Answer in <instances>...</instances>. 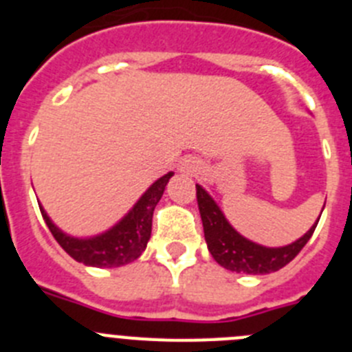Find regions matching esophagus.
Listing matches in <instances>:
<instances>
[{
  "instance_id": "1",
  "label": "esophagus",
  "mask_w": 352,
  "mask_h": 352,
  "mask_svg": "<svg viewBox=\"0 0 352 352\" xmlns=\"http://www.w3.org/2000/svg\"><path fill=\"white\" fill-rule=\"evenodd\" d=\"M199 169H201V162L194 157L183 158V160L179 162V170L185 174H195Z\"/></svg>"
}]
</instances>
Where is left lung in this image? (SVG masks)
<instances>
[{"mask_svg":"<svg viewBox=\"0 0 352 352\" xmlns=\"http://www.w3.org/2000/svg\"><path fill=\"white\" fill-rule=\"evenodd\" d=\"M195 188H197L199 213L203 220L208 250L220 266L231 270V272L247 273V275H264V273L278 272L300 254L301 248L307 245V241L312 238L314 231H316L317 223H314L310 231L296 239L294 243L278 248L263 247V245L254 243L236 232L203 186L195 185Z\"/></svg>","mask_w":352,"mask_h":352,"instance_id":"8db88e82","label":"left lung"}]
</instances>
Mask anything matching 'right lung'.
Masks as SVG:
<instances>
[{
    "label": "right lung",
    "instance_id": "add662e5",
    "mask_svg": "<svg viewBox=\"0 0 352 352\" xmlns=\"http://www.w3.org/2000/svg\"><path fill=\"white\" fill-rule=\"evenodd\" d=\"M173 173H167L160 179L149 186L142 194L135 206L109 231L93 238H72L52 223L42 204H38L42 217L47 223L49 231L61 245L68 256L77 263L96 266V268H118L138 259L144 252L148 239L151 236V220H153L155 206L166 190L167 182Z\"/></svg>",
    "mask_w": 352,
    "mask_h": 352
}]
</instances>
